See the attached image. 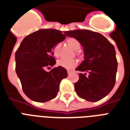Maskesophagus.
<instances>
[{"mask_svg": "<svg viewBox=\"0 0 130 130\" xmlns=\"http://www.w3.org/2000/svg\"><path fill=\"white\" fill-rule=\"evenodd\" d=\"M71 72H72V71H70V70H68V71H67V73H68V75H71Z\"/></svg>", "mask_w": 130, "mask_h": 130, "instance_id": "esophagus-1", "label": "esophagus"}]
</instances>
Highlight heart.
<instances>
[{
    "instance_id": "heart-1",
    "label": "heart",
    "mask_w": 130,
    "mask_h": 130,
    "mask_svg": "<svg viewBox=\"0 0 130 130\" xmlns=\"http://www.w3.org/2000/svg\"><path fill=\"white\" fill-rule=\"evenodd\" d=\"M67 42H68V44H69L74 50H79V49L80 48V46H81V45H80V43H79V42L78 41L77 39H75V38H69V39L67 40ZM61 46V43L57 44L55 46V48L53 50L54 55L57 56V55H59V52ZM77 61L75 60V59H61L57 61V65H58V66L63 67V68H65V69H71L77 65Z\"/></svg>"
}]
</instances>
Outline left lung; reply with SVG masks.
Listing matches in <instances>:
<instances>
[{
    "mask_svg": "<svg viewBox=\"0 0 130 130\" xmlns=\"http://www.w3.org/2000/svg\"><path fill=\"white\" fill-rule=\"evenodd\" d=\"M65 34L77 39L84 52V60L75 70L86 73H79V80L74 84L75 92L78 96L88 101H100L115 86L117 70L115 48L98 32L76 29Z\"/></svg>",
    "mask_w": 130,
    "mask_h": 130,
    "instance_id": "obj_1",
    "label": "left lung"
}]
</instances>
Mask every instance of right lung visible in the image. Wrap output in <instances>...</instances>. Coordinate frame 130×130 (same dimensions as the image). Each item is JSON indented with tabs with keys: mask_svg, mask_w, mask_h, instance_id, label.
Masks as SVG:
<instances>
[{
	"mask_svg": "<svg viewBox=\"0 0 130 130\" xmlns=\"http://www.w3.org/2000/svg\"><path fill=\"white\" fill-rule=\"evenodd\" d=\"M62 31L55 29H40L23 40L15 53V71L22 90L29 99L44 103L55 99L61 80L67 77V70L55 67V46L65 39Z\"/></svg>",
	"mask_w": 130,
	"mask_h": 130,
	"instance_id": "add662e5",
	"label": "right lung"
}]
</instances>
